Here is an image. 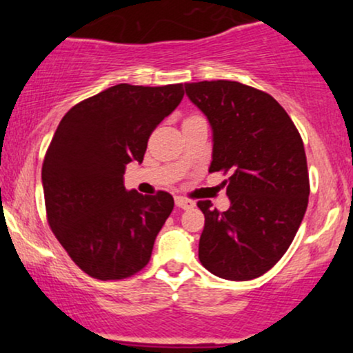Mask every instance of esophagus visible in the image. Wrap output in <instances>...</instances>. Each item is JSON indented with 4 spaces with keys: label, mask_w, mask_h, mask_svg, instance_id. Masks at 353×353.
I'll return each instance as SVG.
<instances>
[{
    "label": "esophagus",
    "mask_w": 353,
    "mask_h": 353,
    "mask_svg": "<svg viewBox=\"0 0 353 353\" xmlns=\"http://www.w3.org/2000/svg\"><path fill=\"white\" fill-rule=\"evenodd\" d=\"M176 205H177V208H181V209H192L196 204H194V201L185 199V197L176 196Z\"/></svg>",
    "instance_id": "1"
}]
</instances>
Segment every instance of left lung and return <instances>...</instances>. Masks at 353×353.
Here are the masks:
<instances>
[{"label": "left lung", "instance_id": "8db88e82", "mask_svg": "<svg viewBox=\"0 0 353 353\" xmlns=\"http://www.w3.org/2000/svg\"><path fill=\"white\" fill-rule=\"evenodd\" d=\"M184 86L212 125L209 172L229 174L222 182L230 199L225 212L210 201L197 202L205 217L201 264L228 281L261 277L292 244L309 204L302 137L285 109L261 89L224 79Z\"/></svg>", "mask_w": 353, "mask_h": 353}]
</instances>
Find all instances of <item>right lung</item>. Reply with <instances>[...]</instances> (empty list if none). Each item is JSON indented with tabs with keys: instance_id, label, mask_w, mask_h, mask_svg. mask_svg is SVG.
Wrapping results in <instances>:
<instances>
[{
	"instance_id": "right-lung-1",
	"label": "right lung",
	"mask_w": 353,
	"mask_h": 353,
	"mask_svg": "<svg viewBox=\"0 0 353 353\" xmlns=\"http://www.w3.org/2000/svg\"><path fill=\"white\" fill-rule=\"evenodd\" d=\"M182 84H116L64 114L43 161L46 217L83 272L121 281L143 270L174 199L125 190V164L143 163L149 136L179 106Z\"/></svg>"
}]
</instances>
